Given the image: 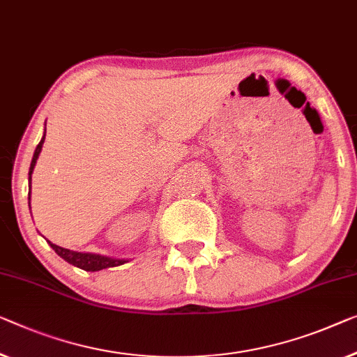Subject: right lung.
Listing matches in <instances>:
<instances>
[{
    "instance_id": "right-lung-1",
    "label": "right lung",
    "mask_w": 357,
    "mask_h": 357,
    "mask_svg": "<svg viewBox=\"0 0 357 357\" xmlns=\"http://www.w3.org/2000/svg\"><path fill=\"white\" fill-rule=\"evenodd\" d=\"M45 136H46V131L45 135H43L40 144L36 146L35 149V153H33V158H31V163H30V172H29V188H30V181H31V173H33V168L36 165V160H38V155L41 152V147H43V142H45ZM29 200H30V192H29ZM30 204V202H29ZM47 243L52 247V250L59 255L61 258L66 259L67 263H70L73 266H77L79 269H84V271H100V269H105V268H115V266H120V264H125L126 259H116V258H109V257H102V255H94V253H82V252H73V250H68V248H62L59 245H56V243H52L47 241Z\"/></svg>"
}]
</instances>
